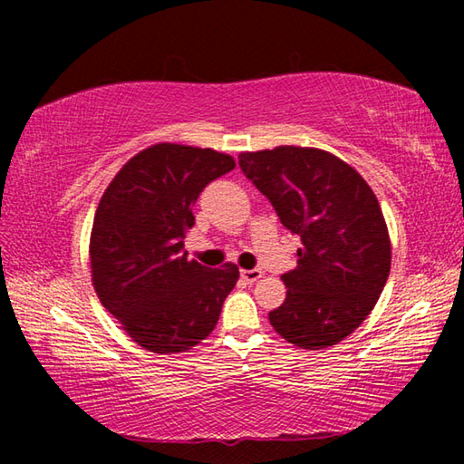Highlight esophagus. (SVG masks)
Segmentation results:
<instances>
[{
    "label": "esophagus",
    "instance_id": "1",
    "mask_svg": "<svg viewBox=\"0 0 464 464\" xmlns=\"http://www.w3.org/2000/svg\"><path fill=\"white\" fill-rule=\"evenodd\" d=\"M241 278L246 282H257L262 278V270H241Z\"/></svg>",
    "mask_w": 464,
    "mask_h": 464
}]
</instances>
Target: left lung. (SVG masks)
Masks as SVG:
<instances>
[{
    "label": "left lung",
    "mask_w": 464,
    "mask_h": 464,
    "mask_svg": "<svg viewBox=\"0 0 464 464\" xmlns=\"http://www.w3.org/2000/svg\"><path fill=\"white\" fill-rule=\"evenodd\" d=\"M239 166L301 237L286 298L270 324L303 350L340 343L371 315L391 270L381 204L358 171L324 149L282 145L239 155Z\"/></svg>",
    "instance_id": "8db88e82"
}]
</instances>
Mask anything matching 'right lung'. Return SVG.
<instances>
[{
  "instance_id": "right-lung-1",
  "label": "right lung",
  "mask_w": 464,
  "mask_h": 464,
  "mask_svg": "<svg viewBox=\"0 0 464 464\" xmlns=\"http://www.w3.org/2000/svg\"><path fill=\"white\" fill-rule=\"evenodd\" d=\"M235 168L215 149L157 143L124 163L106 188L90 237L92 285L132 342L176 354L213 332L239 268L188 260L192 207L213 179Z\"/></svg>"
}]
</instances>
